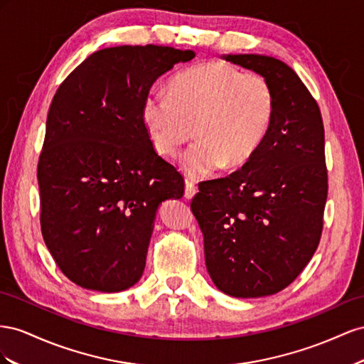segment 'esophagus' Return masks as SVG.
<instances>
[{
    "label": "esophagus",
    "instance_id": "34e87169",
    "mask_svg": "<svg viewBox=\"0 0 364 364\" xmlns=\"http://www.w3.org/2000/svg\"><path fill=\"white\" fill-rule=\"evenodd\" d=\"M195 193H196V186L191 180H186V189H184L186 198H188V200L193 198Z\"/></svg>",
    "mask_w": 364,
    "mask_h": 364
}]
</instances>
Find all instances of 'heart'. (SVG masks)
<instances>
[{
  "label": "heart",
  "instance_id": "b5f03b06",
  "mask_svg": "<svg viewBox=\"0 0 364 364\" xmlns=\"http://www.w3.org/2000/svg\"><path fill=\"white\" fill-rule=\"evenodd\" d=\"M273 114L269 82L220 60L176 73L169 92L151 90L141 103V120L160 154L173 155L193 132L198 137L181 155L191 176L244 164L267 136Z\"/></svg>",
  "mask_w": 364,
  "mask_h": 364
}]
</instances>
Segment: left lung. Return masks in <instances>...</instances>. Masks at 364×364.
<instances>
[{"label":"left lung","mask_w":364,"mask_h":364,"mask_svg":"<svg viewBox=\"0 0 364 364\" xmlns=\"http://www.w3.org/2000/svg\"><path fill=\"white\" fill-rule=\"evenodd\" d=\"M223 58L269 82L274 114L248 161L225 178L200 183L191 209L216 288L233 297H264L291 284L320 242L328 196L323 120L285 62L262 55Z\"/></svg>","instance_id":"obj_1"}]
</instances>
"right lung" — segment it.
<instances>
[{"label": "right lung", "instance_id": "1", "mask_svg": "<svg viewBox=\"0 0 364 364\" xmlns=\"http://www.w3.org/2000/svg\"><path fill=\"white\" fill-rule=\"evenodd\" d=\"M192 50L120 46L90 55L51 100L38 163L41 230L71 282L102 293L137 284L159 205L184 180L141 120L152 84Z\"/></svg>", "mask_w": 364, "mask_h": 364}]
</instances>
